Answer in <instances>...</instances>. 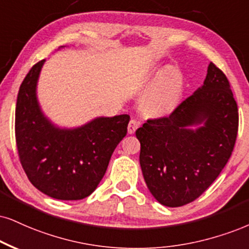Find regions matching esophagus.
<instances>
[{"label":"esophagus","mask_w":249,"mask_h":249,"mask_svg":"<svg viewBox=\"0 0 249 249\" xmlns=\"http://www.w3.org/2000/svg\"><path fill=\"white\" fill-rule=\"evenodd\" d=\"M139 125H140V124L136 121V120L131 119L129 121V124H128V134H134L135 130L139 128Z\"/></svg>","instance_id":"34e87169"}]
</instances>
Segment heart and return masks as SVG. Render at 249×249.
Returning a JSON list of instances; mask_svg holds the SVG:
<instances>
[{
  "label": "heart",
  "instance_id": "1",
  "mask_svg": "<svg viewBox=\"0 0 249 249\" xmlns=\"http://www.w3.org/2000/svg\"><path fill=\"white\" fill-rule=\"evenodd\" d=\"M185 90V77L179 69L168 67L156 77L142 96V107L146 114H170L179 105Z\"/></svg>",
  "mask_w": 249,
  "mask_h": 249
}]
</instances>
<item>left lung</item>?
<instances>
[{"instance_id":"obj_1","label":"left lung","mask_w":249,"mask_h":249,"mask_svg":"<svg viewBox=\"0 0 249 249\" xmlns=\"http://www.w3.org/2000/svg\"><path fill=\"white\" fill-rule=\"evenodd\" d=\"M238 122L228 78L210 62L203 84L171 115L136 130L141 168L153 197L177 208L204 193L231 157Z\"/></svg>"}]
</instances>
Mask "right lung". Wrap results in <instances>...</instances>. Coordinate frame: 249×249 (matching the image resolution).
<instances>
[{"label": "right lung", "instance_id": "obj_1", "mask_svg": "<svg viewBox=\"0 0 249 249\" xmlns=\"http://www.w3.org/2000/svg\"><path fill=\"white\" fill-rule=\"evenodd\" d=\"M45 62L32 67L18 92L16 142L21 166L31 183L50 197L82 199L105 176L110 156L127 134L130 116H97L72 128L55 124L36 93Z\"/></svg>", "mask_w": 249, "mask_h": 249}]
</instances>
